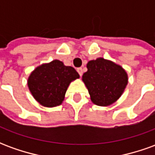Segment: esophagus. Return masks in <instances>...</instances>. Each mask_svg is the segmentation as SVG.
<instances>
[{
    "label": "esophagus",
    "instance_id": "1",
    "mask_svg": "<svg viewBox=\"0 0 155 155\" xmlns=\"http://www.w3.org/2000/svg\"><path fill=\"white\" fill-rule=\"evenodd\" d=\"M77 72L79 73V74H80V75L81 76V75L83 74V70H82V68H78Z\"/></svg>",
    "mask_w": 155,
    "mask_h": 155
}]
</instances>
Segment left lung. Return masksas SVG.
<instances>
[{
    "label": "left lung",
    "mask_w": 155,
    "mask_h": 155,
    "mask_svg": "<svg viewBox=\"0 0 155 155\" xmlns=\"http://www.w3.org/2000/svg\"><path fill=\"white\" fill-rule=\"evenodd\" d=\"M87 71L82 81L87 88L92 103L99 106H110L115 103L128 84V74L114 61L99 57L86 64Z\"/></svg>",
    "instance_id": "obj_1"
}]
</instances>
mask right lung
I'll list each match as a JSON object with an SVG mask.
<instances>
[{"label":"right lung","mask_w":155,"mask_h":155,"mask_svg":"<svg viewBox=\"0 0 155 155\" xmlns=\"http://www.w3.org/2000/svg\"><path fill=\"white\" fill-rule=\"evenodd\" d=\"M80 78L77 71L62 61L54 60L39 65L31 71L27 84L32 96L39 104L47 108L61 105L72 81Z\"/></svg>","instance_id":"right-lung-1"}]
</instances>
